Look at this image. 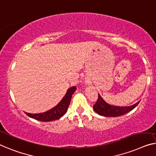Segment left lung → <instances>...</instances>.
I'll use <instances>...</instances> for the list:
<instances>
[{"instance_id": "1", "label": "left lung", "mask_w": 156, "mask_h": 156, "mask_svg": "<svg viewBox=\"0 0 156 156\" xmlns=\"http://www.w3.org/2000/svg\"><path fill=\"white\" fill-rule=\"evenodd\" d=\"M139 101L136 104L128 106H113L108 104L104 100L101 95L99 94L98 99L96 104L93 106V109L99 115L105 116V117H118L125 115L136 107L139 103Z\"/></svg>"}]
</instances>
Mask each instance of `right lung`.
Masks as SVG:
<instances>
[{"label": "right lung", "instance_id": "right-lung-1", "mask_svg": "<svg viewBox=\"0 0 156 156\" xmlns=\"http://www.w3.org/2000/svg\"><path fill=\"white\" fill-rule=\"evenodd\" d=\"M76 90V86L69 88L59 103L48 111L41 113H34V114L27 112H25V113L30 118L42 122L53 121V120L59 119L67 111V109H68L69 104H70L72 95Z\"/></svg>", "mask_w": 156, "mask_h": 156}]
</instances>
